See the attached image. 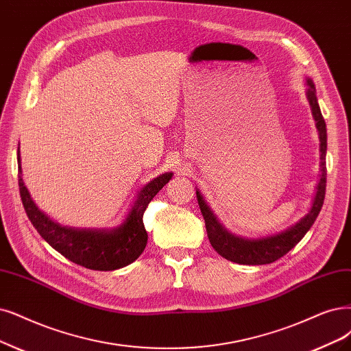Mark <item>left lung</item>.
<instances>
[{
    "mask_svg": "<svg viewBox=\"0 0 351 351\" xmlns=\"http://www.w3.org/2000/svg\"><path fill=\"white\" fill-rule=\"evenodd\" d=\"M308 101L313 108V115L317 121V128L319 133L321 141V179L318 184V191L313 204V208L301 219L287 231L279 232L276 236H270L261 240H245L241 237H236L217 221V218L205 204L199 192H197L198 205L201 208L202 217L205 219L206 234H208L210 243L215 252L223 256L230 262L239 265H269L276 262L278 258L283 257L289 250L302 240L308 230L313 227L317 219L324 198H326V185H327V165H326V153H327V128L324 117L321 114L318 101L315 97V88L313 81L308 80Z\"/></svg>",
    "mask_w": 351,
    "mask_h": 351,
    "instance_id": "8db88e82",
    "label": "left lung"
}]
</instances>
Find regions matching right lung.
<instances>
[{"instance_id":"right-lung-1","label":"right lung","mask_w":351,"mask_h":351,"mask_svg":"<svg viewBox=\"0 0 351 351\" xmlns=\"http://www.w3.org/2000/svg\"><path fill=\"white\" fill-rule=\"evenodd\" d=\"M17 160L19 188L25 214L38 234L62 256L90 270H115L133 263L145 250L147 231L143 224V214L156 193L171 180L172 173H163L150 180L138 192L132 211L120 227L112 230H80L60 226L37 208L21 179L20 152L17 153Z\"/></svg>"}]
</instances>
